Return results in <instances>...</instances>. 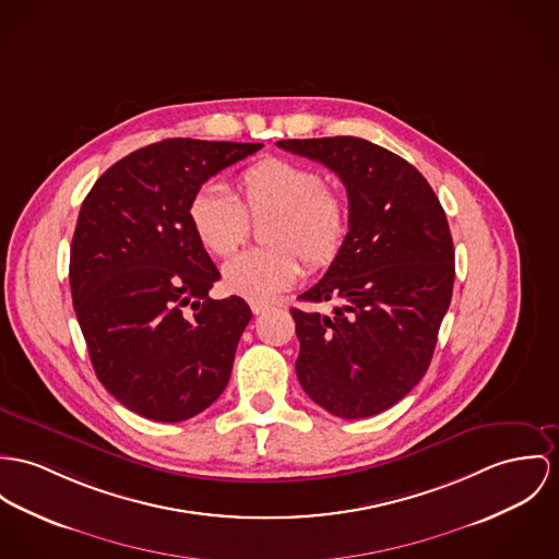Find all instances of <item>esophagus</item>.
Instances as JSON below:
<instances>
[{"instance_id": "1", "label": "esophagus", "mask_w": 559, "mask_h": 559, "mask_svg": "<svg viewBox=\"0 0 559 559\" xmlns=\"http://www.w3.org/2000/svg\"><path fill=\"white\" fill-rule=\"evenodd\" d=\"M267 308H270V306H267V304H263V301H251V310H253V314H263Z\"/></svg>"}]
</instances>
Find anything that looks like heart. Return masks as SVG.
I'll list each match as a JSON object with an SVG mask.
<instances>
[{
  "instance_id": "b5f03b06",
  "label": "heart",
  "mask_w": 559,
  "mask_h": 559,
  "mask_svg": "<svg viewBox=\"0 0 559 559\" xmlns=\"http://www.w3.org/2000/svg\"><path fill=\"white\" fill-rule=\"evenodd\" d=\"M265 249L245 251L221 270L223 287L251 301L272 300L296 285L306 267H330L348 236V204L323 176L300 164L270 157L238 178L234 198L223 185L200 187L187 206L189 225L206 253L231 255L249 236V218H265Z\"/></svg>"
}]
</instances>
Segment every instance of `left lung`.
I'll return each mask as SVG.
<instances>
[{
    "label": "left lung",
    "instance_id": "1",
    "mask_svg": "<svg viewBox=\"0 0 559 559\" xmlns=\"http://www.w3.org/2000/svg\"><path fill=\"white\" fill-rule=\"evenodd\" d=\"M276 144L338 174L348 198L343 253L300 296L334 314L292 308L298 381L341 419L379 415L428 372L455 278L447 215L415 166L364 138Z\"/></svg>",
    "mask_w": 559,
    "mask_h": 559
}]
</instances>
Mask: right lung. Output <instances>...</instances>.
Wrapping results in <instances>:
<instances>
[{"mask_svg": "<svg viewBox=\"0 0 559 559\" xmlns=\"http://www.w3.org/2000/svg\"><path fill=\"white\" fill-rule=\"evenodd\" d=\"M263 144L170 138L97 178L81 206L70 289L99 383L131 413L176 424L227 386L249 304L213 300V259L187 206L223 168Z\"/></svg>", "mask_w": 559, "mask_h": 559, "instance_id": "right-lung-1", "label": "right lung"}]
</instances>
